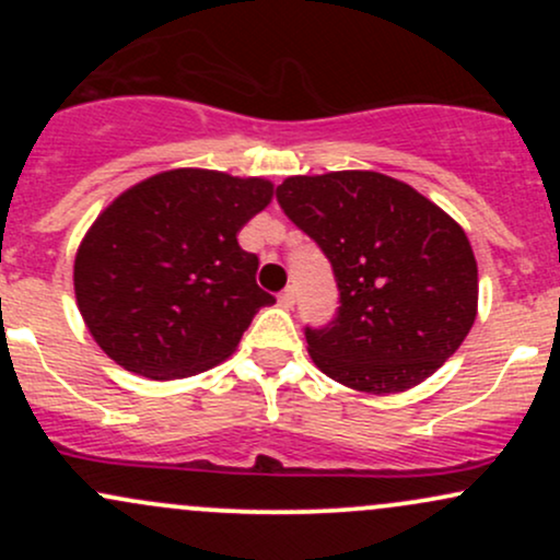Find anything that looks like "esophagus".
Wrapping results in <instances>:
<instances>
[{
    "instance_id": "obj_1",
    "label": "esophagus",
    "mask_w": 560,
    "mask_h": 560,
    "mask_svg": "<svg viewBox=\"0 0 560 560\" xmlns=\"http://www.w3.org/2000/svg\"><path fill=\"white\" fill-rule=\"evenodd\" d=\"M294 300H298V294H294V287H287L284 292L279 294V305L287 307V311H289V307H294Z\"/></svg>"
}]
</instances>
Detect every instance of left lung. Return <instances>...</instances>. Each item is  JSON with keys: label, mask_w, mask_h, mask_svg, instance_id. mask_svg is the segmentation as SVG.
Listing matches in <instances>:
<instances>
[{"label": "left lung", "mask_w": 560, "mask_h": 560, "mask_svg": "<svg viewBox=\"0 0 560 560\" xmlns=\"http://www.w3.org/2000/svg\"><path fill=\"white\" fill-rule=\"evenodd\" d=\"M276 199L337 279V316L305 326L326 376L389 395L421 384L458 350L477 318L479 281L471 244L445 210L376 171L292 176Z\"/></svg>", "instance_id": "8db88e82"}]
</instances>
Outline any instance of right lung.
I'll return each instance as SVG.
<instances>
[{
	"label": "right lung",
	"mask_w": 560,
	"mask_h": 560,
	"mask_svg": "<svg viewBox=\"0 0 560 560\" xmlns=\"http://www.w3.org/2000/svg\"><path fill=\"white\" fill-rule=\"evenodd\" d=\"M273 197L266 178L176 168L124 191L75 253L73 284L94 342L147 378L213 369L273 294L236 234Z\"/></svg>",
	"instance_id": "right-lung-1"
}]
</instances>
